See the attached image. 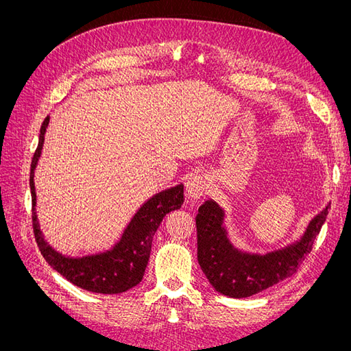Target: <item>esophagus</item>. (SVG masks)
<instances>
[{
	"label": "esophagus",
	"instance_id": "obj_1",
	"mask_svg": "<svg viewBox=\"0 0 351 351\" xmlns=\"http://www.w3.org/2000/svg\"><path fill=\"white\" fill-rule=\"evenodd\" d=\"M186 197L190 200H197L208 192V180L204 176H192L184 184Z\"/></svg>",
	"mask_w": 351,
	"mask_h": 351
}]
</instances>
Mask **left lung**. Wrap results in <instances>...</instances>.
I'll return each instance as SVG.
<instances>
[{
  "label": "left lung",
  "instance_id": "left-lung-1",
  "mask_svg": "<svg viewBox=\"0 0 351 351\" xmlns=\"http://www.w3.org/2000/svg\"><path fill=\"white\" fill-rule=\"evenodd\" d=\"M326 206L307 226L303 237L290 246L267 254L241 252L231 244L224 228V210L206 200L196 217L197 261L214 289L228 297L243 299L291 277L313 247V241L328 215Z\"/></svg>",
  "mask_w": 351,
  "mask_h": 351
}]
</instances>
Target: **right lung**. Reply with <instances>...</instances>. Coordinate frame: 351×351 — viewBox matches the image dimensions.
Wrapping results in <instances>:
<instances>
[{
    "label": "right lung",
    "mask_w": 351,
    "mask_h": 351,
    "mask_svg": "<svg viewBox=\"0 0 351 351\" xmlns=\"http://www.w3.org/2000/svg\"><path fill=\"white\" fill-rule=\"evenodd\" d=\"M48 123L49 117H47L40 125L39 143L32 158L29 180L32 193V224H34V234L40 254L67 281L86 291L117 294L133 289L143 278L147 261H149L152 239L162 218L168 212L183 205V184L162 190L145 202L124 230L120 241L111 250L83 258L64 256L44 240L35 210L36 193L34 176L42 146H44Z\"/></svg>",
    "instance_id": "add662e5"
}]
</instances>
